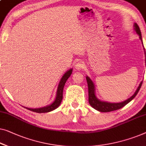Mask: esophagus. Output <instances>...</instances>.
<instances>
[{
	"mask_svg": "<svg viewBox=\"0 0 146 146\" xmlns=\"http://www.w3.org/2000/svg\"><path fill=\"white\" fill-rule=\"evenodd\" d=\"M84 64L83 62H82V61H80V62H78V63H76V64L75 65V68H76L78 70H82L84 68Z\"/></svg>",
	"mask_w": 146,
	"mask_h": 146,
	"instance_id": "1",
	"label": "esophagus"
}]
</instances>
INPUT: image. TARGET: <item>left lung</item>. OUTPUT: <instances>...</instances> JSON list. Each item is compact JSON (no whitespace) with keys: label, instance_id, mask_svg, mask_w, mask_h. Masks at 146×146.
<instances>
[{"label":"left lung","instance_id":"left-lung-1","mask_svg":"<svg viewBox=\"0 0 146 146\" xmlns=\"http://www.w3.org/2000/svg\"><path fill=\"white\" fill-rule=\"evenodd\" d=\"M134 29L136 31V32L138 33L140 36V39L141 41H142V39H141V31L140 29V27L138 26V24L136 23L134 24ZM145 63H146V58H145ZM86 80L88 82V95H89V103H90L91 106L95 109L98 110V111L100 112H104V113H107V112H111L113 111H116V110L121 109L122 107L125 106L126 104H128V103L130 102L131 101L134 99L135 97L136 96L137 94H138L139 90L142 84V82H140V85H139L138 88H137V90L132 96H131L130 98L126 99L124 101L120 103H109V102H105V101H101L96 98V94H95V86L94 84V82L92 81V80L90 79L88 76H86Z\"/></svg>","mask_w":146,"mask_h":146}]
</instances>
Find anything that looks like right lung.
Returning a JSON list of instances; mask_svg holds the SVG:
<instances>
[{"mask_svg": "<svg viewBox=\"0 0 146 146\" xmlns=\"http://www.w3.org/2000/svg\"><path fill=\"white\" fill-rule=\"evenodd\" d=\"M72 72V69H70L68 71H67L64 75L62 76V78H61L60 82H59L57 92H56V96L55 98V100L53 101V103L51 104L48 105V106L42 107V108H38V109H29L27 108L29 111H31L33 112H35V113H48V112L52 111L53 110L56 109L59 107L60 105L61 101L62 100V96H63V89H64V84L66 83V80L68 79V78L70 76Z\"/></svg>", "mask_w": 146, "mask_h": 146, "instance_id": "right-lung-1", "label": "right lung"}]
</instances>
